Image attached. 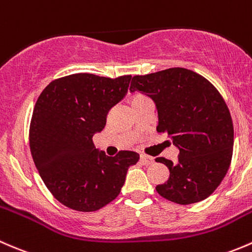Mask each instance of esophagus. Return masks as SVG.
<instances>
[{
    "label": "esophagus",
    "mask_w": 252,
    "mask_h": 252,
    "mask_svg": "<svg viewBox=\"0 0 252 252\" xmlns=\"http://www.w3.org/2000/svg\"><path fill=\"white\" fill-rule=\"evenodd\" d=\"M141 161L143 165H152L153 162H154V159H153L152 157H149V155H145V154H142L141 155Z\"/></svg>",
    "instance_id": "34e87169"
}]
</instances>
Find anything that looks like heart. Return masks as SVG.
Returning <instances> with one entry per match:
<instances>
[{"instance_id":"obj_1","label":"heart","mask_w":252,"mask_h":252,"mask_svg":"<svg viewBox=\"0 0 252 252\" xmlns=\"http://www.w3.org/2000/svg\"><path fill=\"white\" fill-rule=\"evenodd\" d=\"M144 98H147V97H145L144 94H142V93H136V94L132 97V103H136V102H138V100L144 99Z\"/></svg>"}]
</instances>
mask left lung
<instances>
[{"mask_svg":"<svg viewBox=\"0 0 252 252\" xmlns=\"http://www.w3.org/2000/svg\"><path fill=\"white\" fill-rule=\"evenodd\" d=\"M129 91L147 93L159 115L157 131L180 149L178 161L157 158L170 170L157 191L167 200L189 205L211 195L224 178L233 155L234 127L224 99L201 75L170 68L132 77Z\"/></svg>","mask_w":252,"mask_h":252,"instance_id":"obj_1","label":"left lung"}]
</instances>
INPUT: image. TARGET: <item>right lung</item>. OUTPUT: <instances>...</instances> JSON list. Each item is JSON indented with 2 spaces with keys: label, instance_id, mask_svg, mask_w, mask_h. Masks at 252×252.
<instances>
[{
  "label": "right lung",
  "instance_id": "right-lung-1",
  "mask_svg": "<svg viewBox=\"0 0 252 252\" xmlns=\"http://www.w3.org/2000/svg\"><path fill=\"white\" fill-rule=\"evenodd\" d=\"M129 81L131 75L72 74L53 80L37 98L29 129L31 155L52 195L69 209L92 212L111 203L128 167L139 160L129 150L107 157L93 143Z\"/></svg>",
  "mask_w": 252,
  "mask_h": 252
}]
</instances>
